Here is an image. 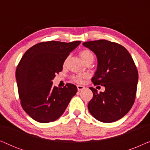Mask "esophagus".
<instances>
[{
  "instance_id": "esophagus-1",
  "label": "esophagus",
  "mask_w": 150,
  "mask_h": 150,
  "mask_svg": "<svg viewBox=\"0 0 150 150\" xmlns=\"http://www.w3.org/2000/svg\"><path fill=\"white\" fill-rule=\"evenodd\" d=\"M85 87H84V86H82V85H77V89H78V90H79V91H81V90H83V89H85Z\"/></svg>"
}]
</instances>
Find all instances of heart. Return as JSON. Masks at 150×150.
Here are the masks:
<instances>
[{"instance_id": "heart-1", "label": "heart", "mask_w": 150, "mask_h": 150, "mask_svg": "<svg viewBox=\"0 0 150 150\" xmlns=\"http://www.w3.org/2000/svg\"><path fill=\"white\" fill-rule=\"evenodd\" d=\"M80 56H81L82 59H83L84 61H87L89 59H93L94 57L91 51L89 50H87V49L81 50V52H80ZM86 77H87V75L85 74H80L74 76L72 79L75 82H76V83H81V82L83 81V79H85Z\"/></svg>"}]
</instances>
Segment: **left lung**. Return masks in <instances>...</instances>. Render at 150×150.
Wrapping results in <instances>:
<instances>
[{"label":"left lung","mask_w":150,"mask_h":150,"mask_svg":"<svg viewBox=\"0 0 150 150\" xmlns=\"http://www.w3.org/2000/svg\"><path fill=\"white\" fill-rule=\"evenodd\" d=\"M83 45L97 57V69L92 82L105 88L100 93L89 88L93 98L88 109L100 122H116L128 113L134 102L139 79L136 65L128 51L117 43L101 40Z\"/></svg>","instance_id":"obj_1"}]
</instances>
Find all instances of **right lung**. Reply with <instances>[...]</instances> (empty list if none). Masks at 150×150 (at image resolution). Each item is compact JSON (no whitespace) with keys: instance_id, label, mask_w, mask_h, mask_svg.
Instances as JSON below:
<instances>
[{"instance_id":"obj_1","label":"right lung","mask_w":150,"mask_h":150,"mask_svg":"<svg viewBox=\"0 0 150 150\" xmlns=\"http://www.w3.org/2000/svg\"><path fill=\"white\" fill-rule=\"evenodd\" d=\"M81 41L69 43L41 42L24 53L16 71L18 93L24 111L40 123L54 122L62 115L76 86H52L55 74L62 71L63 63Z\"/></svg>"}]
</instances>
